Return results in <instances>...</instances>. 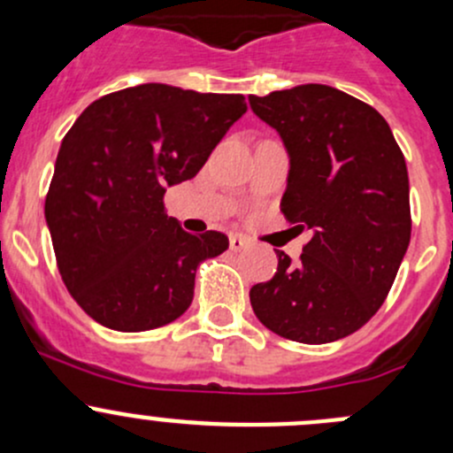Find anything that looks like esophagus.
Here are the masks:
<instances>
[{"label": "esophagus", "instance_id": "1", "mask_svg": "<svg viewBox=\"0 0 453 453\" xmlns=\"http://www.w3.org/2000/svg\"><path fill=\"white\" fill-rule=\"evenodd\" d=\"M250 245V241L245 239V236L241 234H232L230 236V250L232 252H241V250H245Z\"/></svg>", "mask_w": 453, "mask_h": 453}]
</instances>
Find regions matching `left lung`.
<instances>
[{
  "label": "left lung",
  "instance_id": "1",
  "mask_svg": "<svg viewBox=\"0 0 453 453\" xmlns=\"http://www.w3.org/2000/svg\"><path fill=\"white\" fill-rule=\"evenodd\" d=\"M291 157L280 212L311 230L300 258L278 254L250 289L256 318L285 340H342L379 311L410 245L405 157L381 113L328 85L250 96Z\"/></svg>",
  "mask_w": 453,
  "mask_h": 453
}]
</instances>
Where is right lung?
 I'll return each instance as SVG.
<instances>
[{"instance_id": "right-lung-1", "label": "right lung", "mask_w": 453, "mask_h": 453, "mask_svg": "<svg viewBox=\"0 0 453 453\" xmlns=\"http://www.w3.org/2000/svg\"><path fill=\"white\" fill-rule=\"evenodd\" d=\"M243 94L146 83L94 100L58 149L45 221L58 273L103 326L140 333L193 303L195 273L227 236H193L168 217V186L193 180L232 125Z\"/></svg>"}]
</instances>
